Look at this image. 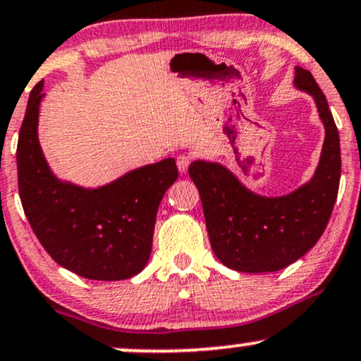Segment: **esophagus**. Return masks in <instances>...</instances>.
<instances>
[{
    "instance_id": "34e87169",
    "label": "esophagus",
    "mask_w": 361,
    "mask_h": 361,
    "mask_svg": "<svg viewBox=\"0 0 361 361\" xmlns=\"http://www.w3.org/2000/svg\"><path fill=\"white\" fill-rule=\"evenodd\" d=\"M190 163H192V156H190V154H180V156H178V158H176L178 171H180V173L188 171Z\"/></svg>"
}]
</instances>
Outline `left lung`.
Segmentation results:
<instances>
[{"instance_id":"8db88e82","label":"left lung","mask_w":361,"mask_h":361,"mask_svg":"<svg viewBox=\"0 0 361 361\" xmlns=\"http://www.w3.org/2000/svg\"><path fill=\"white\" fill-rule=\"evenodd\" d=\"M294 85L314 99L324 142L314 175L282 197L245 188L219 163L193 161L188 173L202 198L208 237L216 259L238 272H276L314 247L331 216L341 176L340 134L328 101L310 71L296 67Z\"/></svg>"}]
</instances>
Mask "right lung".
<instances>
[{"label":"right lung","instance_id":"1","mask_svg":"<svg viewBox=\"0 0 361 361\" xmlns=\"http://www.w3.org/2000/svg\"><path fill=\"white\" fill-rule=\"evenodd\" d=\"M42 90L43 80L30 94L16 147L25 215L62 267L92 281L129 279L151 255L158 207L178 178L175 159L133 169L99 188L59 180L38 141Z\"/></svg>","mask_w":361,"mask_h":361}]
</instances>
